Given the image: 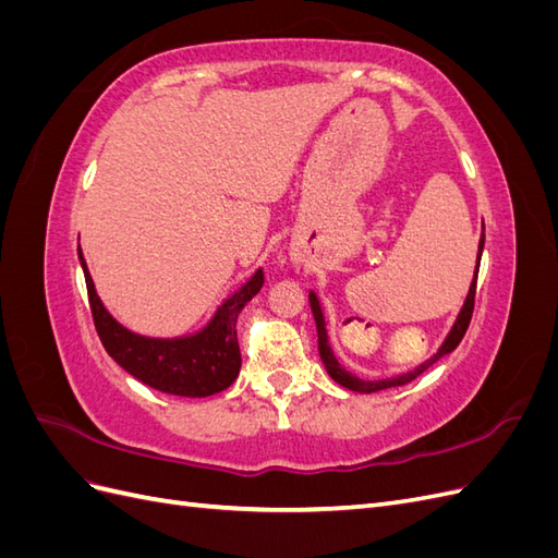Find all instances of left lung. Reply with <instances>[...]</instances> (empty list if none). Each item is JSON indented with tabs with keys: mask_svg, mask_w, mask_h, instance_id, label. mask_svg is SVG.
<instances>
[{
	"mask_svg": "<svg viewBox=\"0 0 558 558\" xmlns=\"http://www.w3.org/2000/svg\"><path fill=\"white\" fill-rule=\"evenodd\" d=\"M482 251H484V232L480 238V246H477V265H475V277H472V283L468 289V295H465V302L463 307L459 312V316H456V320L451 324L447 337L442 340V344L437 347V351L433 353L430 359H426L421 365H416L414 369H410V373H402V375H396V377H388V379H361L353 373H349V369L337 361L335 351L330 349V342H328V330H326V316H324V307H320L318 302V295L314 291H310V305H312V314H314V320H316V332H318V353H320V361H324L326 365V373L340 384L344 388H349V391H356V393H375V391H384V388H393V386H402V384H410L412 379H416L418 375H424L426 369L435 363L440 361L442 356H447V353H451L456 347H459V342L463 340V335L468 330V324H470V316H472V307H475V286H477V272H480V260H482Z\"/></svg>",
	"mask_w": 558,
	"mask_h": 558,
	"instance_id": "obj_1",
	"label": "left lung"
}]
</instances>
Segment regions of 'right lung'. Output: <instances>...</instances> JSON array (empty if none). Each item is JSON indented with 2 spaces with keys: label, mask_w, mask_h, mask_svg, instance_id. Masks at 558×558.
<instances>
[{
  "label": "right lung",
  "mask_w": 558,
  "mask_h": 558,
  "mask_svg": "<svg viewBox=\"0 0 558 558\" xmlns=\"http://www.w3.org/2000/svg\"><path fill=\"white\" fill-rule=\"evenodd\" d=\"M78 260L88 286L95 328L109 356L134 379L156 391L181 398H207L221 393L238 379L242 356L238 344V316L256 295L265 275L258 267L238 291L216 307L211 318L195 332L181 337H148L125 328L105 307L78 246Z\"/></svg>",
  "instance_id": "add662e5"
}]
</instances>
